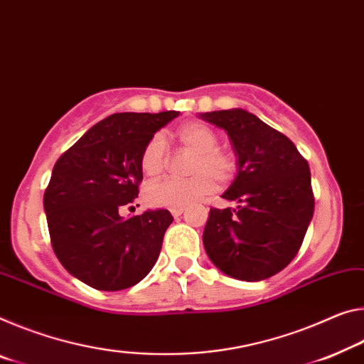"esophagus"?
Instances as JSON below:
<instances>
[{
	"label": "esophagus",
	"instance_id": "esophagus-1",
	"mask_svg": "<svg viewBox=\"0 0 364 364\" xmlns=\"http://www.w3.org/2000/svg\"><path fill=\"white\" fill-rule=\"evenodd\" d=\"M170 212H171L173 217H180L184 213V209H183V207H175V209H170Z\"/></svg>",
	"mask_w": 364,
	"mask_h": 364
}]
</instances>
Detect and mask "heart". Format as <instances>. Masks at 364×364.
Listing matches in <instances>:
<instances>
[{
	"mask_svg": "<svg viewBox=\"0 0 364 364\" xmlns=\"http://www.w3.org/2000/svg\"><path fill=\"white\" fill-rule=\"evenodd\" d=\"M178 141L184 149L196 154L191 161L193 173L188 180L165 178V180L149 184L146 200L151 207H188L212 194L217 181L227 183L233 178L236 164L228 152L218 149V136L203 123H188L176 132ZM166 144L164 136L155 134L146 144L141 155V168L147 176H155L164 170L166 160Z\"/></svg>",
	"mask_w": 364,
	"mask_h": 364,
	"instance_id": "1",
	"label": "heart"
}]
</instances>
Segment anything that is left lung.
Instances as JSON below:
<instances>
[{
    "label": "left lung",
    "mask_w": 364,
    "mask_h": 364,
    "mask_svg": "<svg viewBox=\"0 0 364 364\" xmlns=\"http://www.w3.org/2000/svg\"><path fill=\"white\" fill-rule=\"evenodd\" d=\"M227 131L236 176L222 194L235 209H210L203 241L215 267L233 279L259 282L298 255L314 213L308 161L285 134L246 109L200 113Z\"/></svg>",
    "instance_id": "1"
}]
</instances>
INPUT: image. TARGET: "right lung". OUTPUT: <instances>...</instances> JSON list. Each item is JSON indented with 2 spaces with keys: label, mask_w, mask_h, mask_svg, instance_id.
<instances>
[{
  "label": "right lung",
  "mask_w": 364,
  "mask_h": 364,
  "mask_svg": "<svg viewBox=\"0 0 364 364\" xmlns=\"http://www.w3.org/2000/svg\"><path fill=\"white\" fill-rule=\"evenodd\" d=\"M178 114H109L55 164L43 194L51 246L63 267L85 285L124 290L157 262L171 213L159 209L123 218L119 210L139 194L146 144Z\"/></svg>",
  "instance_id": "obj_1"
}]
</instances>
